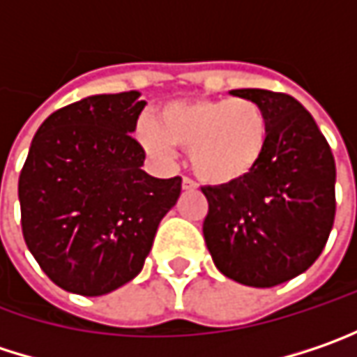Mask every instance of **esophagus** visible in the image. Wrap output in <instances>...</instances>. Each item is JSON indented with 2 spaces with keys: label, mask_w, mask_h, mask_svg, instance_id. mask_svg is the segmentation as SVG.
I'll return each instance as SVG.
<instances>
[{
  "label": "esophagus",
  "mask_w": 357,
  "mask_h": 357,
  "mask_svg": "<svg viewBox=\"0 0 357 357\" xmlns=\"http://www.w3.org/2000/svg\"><path fill=\"white\" fill-rule=\"evenodd\" d=\"M181 188H183V190H196L198 185H196V181H194V179L183 178L181 179Z\"/></svg>",
  "instance_id": "1"
}]
</instances>
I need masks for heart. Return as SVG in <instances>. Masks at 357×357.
<instances>
[{
  "instance_id": "heart-1",
  "label": "heart",
  "mask_w": 357,
  "mask_h": 357,
  "mask_svg": "<svg viewBox=\"0 0 357 357\" xmlns=\"http://www.w3.org/2000/svg\"><path fill=\"white\" fill-rule=\"evenodd\" d=\"M135 137L155 159H169L174 147L188 149L204 183L232 185L261 165L271 121L250 98H185L161 105L153 119H141Z\"/></svg>"
}]
</instances>
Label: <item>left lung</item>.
Returning a JSON list of instances; mask_svg holds the SVG:
<instances>
[{
  "label": "left lung",
  "mask_w": 357,
  "mask_h": 357,
  "mask_svg": "<svg viewBox=\"0 0 357 357\" xmlns=\"http://www.w3.org/2000/svg\"><path fill=\"white\" fill-rule=\"evenodd\" d=\"M266 111L271 141L261 165L238 183L202 188L204 241L224 277L275 287L321 255L335 218V161L317 123L284 93L238 89Z\"/></svg>",
  "instance_id": "obj_1"
}]
</instances>
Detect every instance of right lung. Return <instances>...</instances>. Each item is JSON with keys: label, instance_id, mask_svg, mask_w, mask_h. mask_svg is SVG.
I'll return each instance as SVG.
<instances>
[{"label": "right lung", "instance_id": "right-lung-1", "mask_svg": "<svg viewBox=\"0 0 357 357\" xmlns=\"http://www.w3.org/2000/svg\"><path fill=\"white\" fill-rule=\"evenodd\" d=\"M137 91L58 109L33 135L17 183L22 232L40 268L84 297L115 291L143 268L181 178L141 169L131 137L145 109Z\"/></svg>", "mask_w": 357, "mask_h": 357}]
</instances>
